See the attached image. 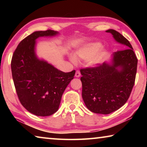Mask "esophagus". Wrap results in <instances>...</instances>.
Returning a JSON list of instances; mask_svg holds the SVG:
<instances>
[{
  "label": "esophagus",
  "instance_id": "1",
  "mask_svg": "<svg viewBox=\"0 0 147 147\" xmlns=\"http://www.w3.org/2000/svg\"><path fill=\"white\" fill-rule=\"evenodd\" d=\"M80 75H81L80 72V71L77 70V71H76V73H75V76L77 77V78H78V77L80 76Z\"/></svg>",
  "mask_w": 147,
  "mask_h": 147
}]
</instances>
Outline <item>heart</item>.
Wrapping results in <instances>:
<instances>
[{"label":"heart","mask_w":147,"mask_h":147,"mask_svg":"<svg viewBox=\"0 0 147 147\" xmlns=\"http://www.w3.org/2000/svg\"><path fill=\"white\" fill-rule=\"evenodd\" d=\"M101 47V44L100 43H97V42L87 44L84 47H81L80 49H79L76 52L75 55L77 58L80 59H84V60H88V59H90L93 58L97 53V52L100 49ZM104 54V53H100L97 54L91 59V63L93 64L99 63L102 58ZM71 60L74 63L76 61V58L72 56H71Z\"/></svg>","instance_id":"obj_1"}]
</instances>
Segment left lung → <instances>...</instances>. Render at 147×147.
<instances>
[{
  "mask_svg": "<svg viewBox=\"0 0 147 147\" xmlns=\"http://www.w3.org/2000/svg\"><path fill=\"white\" fill-rule=\"evenodd\" d=\"M106 32L125 49L113 54L111 65L104 62L80 69L84 103L92 112L100 114L112 113L126 102L135 84L138 66V58L128 39L115 30Z\"/></svg>",
  "mask_w": 147,
  "mask_h": 147,
  "instance_id": "1",
  "label": "left lung"
}]
</instances>
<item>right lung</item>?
Returning <instances> with one entry per match:
<instances>
[{
    "instance_id": "right-lung-1",
    "label": "right lung",
    "mask_w": 147,
    "mask_h": 147,
    "mask_svg": "<svg viewBox=\"0 0 147 147\" xmlns=\"http://www.w3.org/2000/svg\"><path fill=\"white\" fill-rule=\"evenodd\" d=\"M57 34L52 30L33 32L20 42L11 58L12 78L19 100L37 116H49L58 111L62 94L75 74V70L59 71L36 56V39Z\"/></svg>"
}]
</instances>
